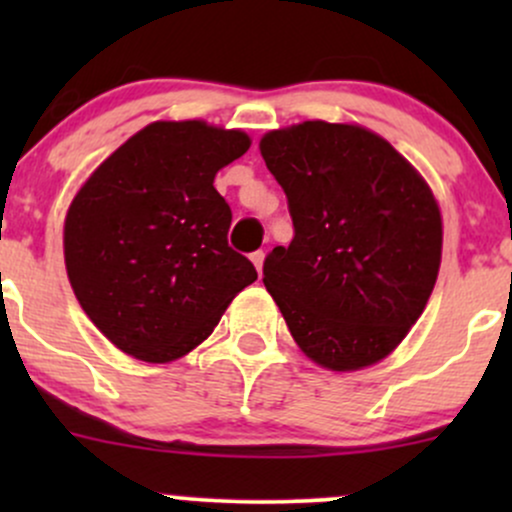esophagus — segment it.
Listing matches in <instances>:
<instances>
[{"mask_svg":"<svg viewBox=\"0 0 512 512\" xmlns=\"http://www.w3.org/2000/svg\"><path fill=\"white\" fill-rule=\"evenodd\" d=\"M250 260H252V264H255L257 274H262V264H264V252H262V250L252 252V255H250Z\"/></svg>","mask_w":512,"mask_h":512,"instance_id":"1","label":"esophagus"}]
</instances>
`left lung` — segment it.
<instances>
[{"mask_svg": "<svg viewBox=\"0 0 512 512\" xmlns=\"http://www.w3.org/2000/svg\"><path fill=\"white\" fill-rule=\"evenodd\" d=\"M293 240L264 260L291 337L322 368L378 363L407 337L438 279L443 221L426 180L358 125L308 120L264 134Z\"/></svg>", "mask_w": 512, "mask_h": 512, "instance_id": "8db88e82", "label": "left lung"}]
</instances>
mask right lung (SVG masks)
<instances>
[{"instance_id": "add662e5", "label": "right lung", "mask_w": 512, "mask_h": 512, "mask_svg": "<svg viewBox=\"0 0 512 512\" xmlns=\"http://www.w3.org/2000/svg\"><path fill=\"white\" fill-rule=\"evenodd\" d=\"M250 149L240 129L151 122L93 170L64 221V262L93 325L125 354L168 363L214 332L257 279L228 248L216 173Z\"/></svg>"}]
</instances>
